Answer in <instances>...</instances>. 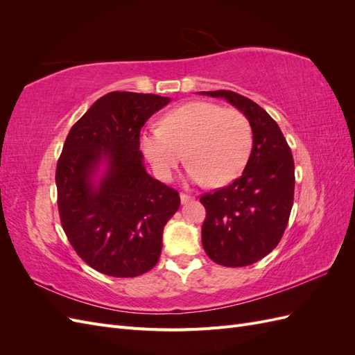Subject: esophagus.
<instances>
[{
    "instance_id": "esophagus-1",
    "label": "esophagus",
    "mask_w": 355,
    "mask_h": 355,
    "mask_svg": "<svg viewBox=\"0 0 355 355\" xmlns=\"http://www.w3.org/2000/svg\"><path fill=\"white\" fill-rule=\"evenodd\" d=\"M191 200H194V198H192L191 196H187V194H180V201H182V204H187V202H189Z\"/></svg>"
}]
</instances>
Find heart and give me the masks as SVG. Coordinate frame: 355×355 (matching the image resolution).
<instances>
[{"label": "heart", "instance_id": "heart-1", "mask_svg": "<svg viewBox=\"0 0 355 355\" xmlns=\"http://www.w3.org/2000/svg\"><path fill=\"white\" fill-rule=\"evenodd\" d=\"M252 142V125L243 112L204 101L179 106L161 127L141 133V149L159 180H170L187 157L188 179L194 184L209 180L213 187L227 185L241 173Z\"/></svg>", "mask_w": 355, "mask_h": 355}]
</instances>
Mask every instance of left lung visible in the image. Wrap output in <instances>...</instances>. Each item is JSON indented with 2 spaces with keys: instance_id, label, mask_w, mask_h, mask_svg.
Returning <instances> with one entry per match:
<instances>
[{
  "instance_id": "left-lung-1",
  "label": "left lung",
  "mask_w": 355,
  "mask_h": 355,
  "mask_svg": "<svg viewBox=\"0 0 355 355\" xmlns=\"http://www.w3.org/2000/svg\"><path fill=\"white\" fill-rule=\"evenodd\" d=\"M222 98L252 125L253 146L243 175L200 198L207 216L201 241L213 262L237 268L272 252L287 227L295 194V163L280 127L253 101L228 92H198Z\"/></svg>"
}]
</instances>
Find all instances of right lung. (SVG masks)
<instances>
[{
	"instance_id": "add662e5",
	"label": "right lung",
	"mask_w": 355,
	"mask_h": 355,
	"mask_svg": "<svg viewBox=\"0 0 355 355\" xmlns=\"http://www.w3.org/2000/svg\"><path fill=\"white\" fill-rule=\"evenodd\" d=\"M168 102L158 94H105L63 145L56 167L62 227L81 259L102 274L153 270L163 230L180 206L178 191L148 175L139 151L141 128Z\"/></svg>"
}]
</instances>
